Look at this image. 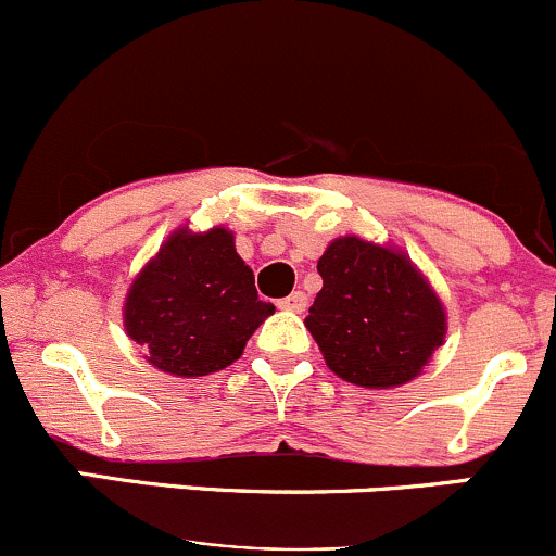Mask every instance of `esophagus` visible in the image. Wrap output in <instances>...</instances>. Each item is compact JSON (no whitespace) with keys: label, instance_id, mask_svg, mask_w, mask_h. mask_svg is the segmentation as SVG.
Listing matches in <instances>:
<instances>
[{"label":"esophagus","instance_id":"esophagus-1","mask_svg":"<svg viewBox=\"0 0 556 556\" xmlns=\"http://www.w3.org/2000/svg\"><path fill=\"white\" fill-rule=\"evenodd\" d=\"M283 311H291V313H302L307 307V294L305 291H291L289 296H283V300L278 302Z\"/></svg>","mask_w":556,"mask_h":556}]
</instances>
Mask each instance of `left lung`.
I'll list each match as a JSON object with an SVG mask.
<instances>
[{"instance_id": "left-lung-1", "label": "left lung", "mask_w": 556, "mask_h": 556, "mask_svg": "<svg viewBox=\"0 0 556 556\" xmlns=\"http://www.w3.org/2000/svg\"><path fill=\"white\" fill-rule=\"evenodd\" d=\"M318 276L324 286L305 326L342 380L399 388L415 380L444 342L442 300L404 251L337 238L318 260Z\"/></svg>"}]
</instances>
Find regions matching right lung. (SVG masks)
Instances as JSON below:
<instances>
[{
    "mask_svg": "<svg viewBox=\"0 0 556 556\" xmlns=\"http://www.w3.org/2000/svg\"><path fill=\"white\" fill-rule=\"evenodd\" d=\"M276 307L256 294L254 273L225 227H187L160 245L125 296V331L147 362L176 377H203L243 356Z\"/></svg>",
    "mask_w": 556,
    "mask_h": 556,
    "instance_id": "obj_1",
    "label": "right lung"
}]
</instances>
